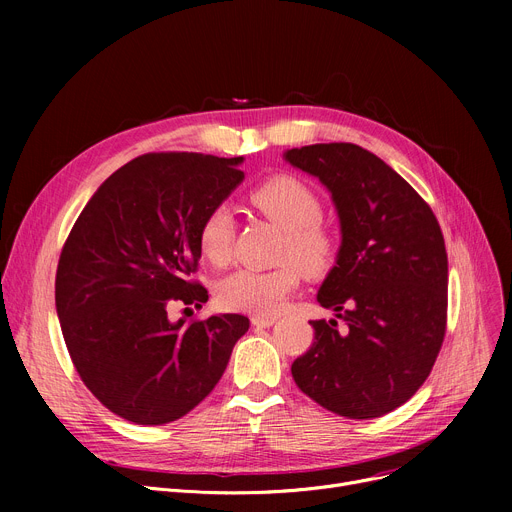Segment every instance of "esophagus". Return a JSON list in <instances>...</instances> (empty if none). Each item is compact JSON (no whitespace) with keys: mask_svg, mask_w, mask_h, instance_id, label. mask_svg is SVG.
Listing matches in <instances>:
<instances>
[{"mask_svg":"<svg viewBox=\"0 0 512 512\" xmlns=\"http://www.w3.org/2000/svg\"><path fill=\"white\" fill-rule=\"evenodd\" d=\"M276 321V317H267V315H253L251 317V324L257 328H270Z\"/></svg>","mask_w":512,"mask_h":512,"instance_id":"1","label":"esophagus"}]
</instances>
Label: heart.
Returning <instances> with one entry per match:
<instances>
[{
  "label": "heart",
  "mask_w": 512,
  "mask_h": 512,
  "mask_svg": "<svg viewBox=\"0 0 512 512\" xmlns=\"http://www.w3.org/2000/svg\"><path fill=\"white\" fill-rule=\"evenodd\" d=\"M253 205L284 230L282 259L276 270H236L218 284L224 309L253 315H276L299 286L301 270L309 276L326 274L338 251L336 236L319 222L321 203L307 184L292 176H276L261 184L251 197ZM234 222L226 207L213 209L199 228L201 255L224 265L232 255Z\"/></svg>",
  "instance_id": "heart-1"
}]
</instances>
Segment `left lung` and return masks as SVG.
<instances>
[{
  "label": "left lung",
  "instance_id": "8db88e82",
  "mask_svg": "<svg viewBox=\"0 0 512 512\" xmlns=\"http://www.w3.org/2000/svg\"><path fill=\"white\" fill-rule=\"evenodd\" d=\"M328 188L340 222L336 263L317 303L346 321H309L297 386L348 419L382 417L427 380L446 332L448 257L434 211L386 161L353 143L284 151Z\"/></svg>",
  "mask_w": 512,
  "mask_h": 512
}]
</instances>
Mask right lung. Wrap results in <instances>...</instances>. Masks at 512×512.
<instances>
[{
	"label": "right lung",
	"mask_w": 512,
	"mask_h": 512,
	"mask_svg": "<svg viewBox=\"0 0 512 512\" xmlns=\"http://www.w3.org/2000/svg\"><path fill=\"white\" fill-rule=\"evenodd\" d=\"M245 157L147 153L89 199L66 240L56 309L80 380L112 413L139 425L180 419L213 390L249 317L172 321L201 307L186 280L201 259L199 228L245 180Z\"/></svg>",
	"instance_id": "obj_1"
}]
</instances>
